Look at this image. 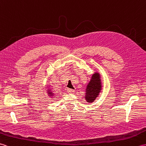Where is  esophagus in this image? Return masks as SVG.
Instances as JSON below:
<instances>
[{"label": "esophagus", "instance_id": "1", "mask_svg": "<svg viewBox=\"0 0 146 146\" xmlns=\"http://www.w3.org/2000/svg\"><path fill=\"white\" fill-rule=\"evenodd\" d=\"M67 92L70 94H73L74 93H75V90H73V89L68 88L67 89Z\"/></svg>", "mask_w": 146, "mask_h": 146}]
</instances>
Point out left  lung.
<instances>
[{"label":"left lung","instance_id":"left-lung-1","mask_svg":"<svg viewBox=\"0 0 146 146\" xmlns=\"http://www.w3.org/2000/svg\"><path fill=\"white\" fill-rule=\"evenodd\" d=\"M102 90V82L100 75L98 73H95L92 76L90 81L86 88L85 100L88 103L94 102Z\"/></svg>","mask_w":146,"mask_h":146}]
</instances>
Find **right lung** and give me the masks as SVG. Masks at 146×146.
Wrapping results in <instances>:
<instances>
[{
  "instance_id": "obj_1",
  "label": "right lung",
  "mask_w": 146,
  "mask_h": 146,
  "mask_svg": "<svg viewBox=\"0 0 146 146\" xmlns=\"http://www.w3.org/2000/svg\"><path fill=\"white\" fill-rule=\"evenodd\" d=\"M48 95H49V96H50V97H52V96L54 95L53 93H52V91H51L50 90H48Z\"/></svg>"
}]
</instances>
